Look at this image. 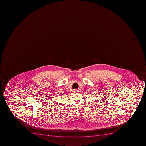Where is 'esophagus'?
Returning <instances> with one entry per match:
<instances>
[{"instance_id":"34e87169","label":"esophagus","mask_w":146,"mask_h":146,"mask_svg":"<svg viewBox=\"0 0 146 146\" xmlns=\"http://www.w3.org/2000/svg\"><path fill=\"white\" fill-rule=\"evenodd\" d=\"M74 92H78V90H77V89H74Z\"/></svg>"}]
</instances>
